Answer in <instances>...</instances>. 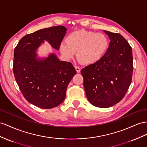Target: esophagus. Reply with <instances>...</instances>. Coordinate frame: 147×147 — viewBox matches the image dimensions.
<instances>
[{"mask_svg":"<svg viewBox=\"0 0 147 147\" xmlns=\"http://www.w3.org/2000/svg\"><path fill=\"white\" fill-rule=\"evenodd\" d=\"M74 67H75V69H76V71H77V73H80V71H81V68L79 66H74Z\"/></svg>","mask_w":147,"mask_h":147,"instance_id":"34e87169","label":"esophagus"}]
</instances>
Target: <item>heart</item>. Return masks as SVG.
<instances>
[{
    "mask_svg": "<svg viewBox=\"0 0 147 147\" xmlns=\"http://www.w3.org/2000/svg\"><path fill=\"white\" fill-rule=\"evenodd\" d=\"M66 42L60 45V51L66 59H70L77 52V58L85 65H91L102 58L108 47L107 37L85 30L70 33L66 38Z\"/></svg>",
    "mask_w": 147,
    "mask_h": 147,
    "instance_id": "heart-1",
    "label": "heart"
}]
</instances>
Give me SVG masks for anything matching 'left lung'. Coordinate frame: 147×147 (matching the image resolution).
Listing matches in <instances>:
<instances>
[{
	"instance_id": "1",
	"label": "left lung",
	"mask_w": 147,
	"mask_h": 147,
	"mask_svg": "<svg viewBox=\"0 0 147 147\" xmlns=\"http://www.w3.org/2000/svg\"><path fill=\"white\" fill-rule=\"evenodd\" d=\"M111 40L99 61L81 71L86 97L93 106L107 108L119 102L132 79L133 56L129 43L119 33L104 30Z\"/></svg>"
}]
</instances>
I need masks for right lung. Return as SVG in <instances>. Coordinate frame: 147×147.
<instances>
[{"label": "right lung", "instance_id": "1", "mask_svg": "<svg viewBox=\"0 0 147 147\" xmlns=\"http://www.w3.org/2000/svg\"><path fill=\"white\" fill-rule=\"evenodd\" d=\"M66 30L61 25L40 30L24 36L14 49L15 79L26 100L38 107L51 109L61 104L76 74L72 64L60 61L55 54L40 59L36 52L44 41L58 50Z\"/></svg>", "mask_w": 147, "mask_h": 147}]
</instances>
